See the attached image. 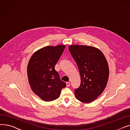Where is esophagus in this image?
<instances>
[{
	"label": "esophagus",
	"instance_id": "1",
	"mask_svg": "<svg viewBox=\"0 0 130 130\" xmlns=\"http://www.w3.org/2000/svg\"><path fill=\"white\" fill-rule=\"evenodd\" d=\"M66 86L67 87H69L70 86V83L69 82H66Z\"/></svg>",
	"mask_w": 130,
	"mask_h": 130
}]
</instances>
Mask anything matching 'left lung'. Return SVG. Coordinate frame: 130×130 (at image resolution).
I'll return each instance as SVG.
<instances>
[{"label": "left lung", "instance_id": "obj_1", "mask_svg": "<svg viewBox=\"0 0 130 130\" xmlns=\"http://www.w3.org/2000/svg\"><path fill=\"white\" fill-rule=\"evenodd\" d=\"M69 51L76 61L80 76V85L75 89L77 99L90 103L103 92L107 83L109 69L101 51L94 47L71 45Z\"/></svg>", "mask_w": 130, "mask_h": 130}]
</instances>
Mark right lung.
Masks as SVG:
<instances>
[{
	"label": "right lung",
	"mask_w": 130,
	"mask_h": 130,
	"mask_svg": "<svg viewBox=\"0 0 130 130\" xmlns=\"http://www.w3.org/2000/svg\"><path fill=\"white\" fill-rule=\"evenodd\" d=\"M65 48V45L46 46L34 53L27 66L29 83L32 91L43 100L58 99L66 85L55 70Z\"/></svg>",
	"instance_id": "obj_1"
}]
</instances>
